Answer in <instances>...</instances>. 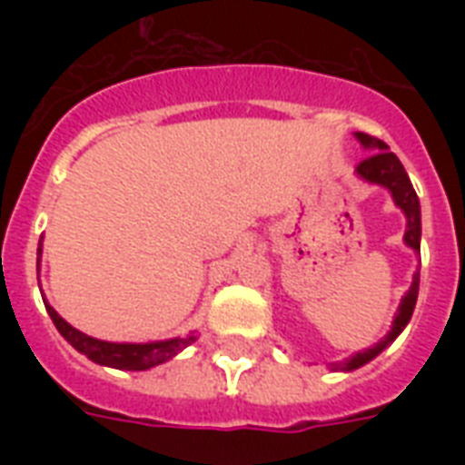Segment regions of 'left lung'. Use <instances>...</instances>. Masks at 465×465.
Segmentation results:
<instances>
[{
  "label": "left lung",
  "mask_w": 465,
  "mask_h": 465,
  "mask_svg": "<svg viewBox=\"0 0 465 465\" xmlns=\"http://www.w3.org/2000/svg\"><path fill=\"white\" fill-rule=\"evenodd\" d=\"M357 142H360L361 147L369 149V152H374V154L364 159L357 166L354 173L360 175L361 181L371 183V185H381L391 193L393 197V203L396 207H401V212L405 214V246L412 248L415 253H420V236H422V222H420V200L418 193L412 188L411 178L405 173L403 163L398 161V156L393 154L389 149V144L381 140H376V137H369L364 133H354ZM418 292H420V270L412 275V284L411 290L405 292V297L401 299V306L396 311V318H393V325H391V331L383 335L374 347H367V350H361V352L352 354V357H347L345 361H340L335 364V371H354V369L364 367L367 361H371L376 354H381L386 347L393 342V340L405 331V325L411 323L412 311H415V302H418Z\"/></svg>",
  "instance_id": "8db88e82"
}]
</instances>
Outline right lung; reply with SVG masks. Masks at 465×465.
Returning a JSON list of instances; mask_svg holds the SVG:
<instances>
[{
  "label": "right lung",
  "instance_id": "add662e5",
  "mask_svg": "<svg viewBox=\"0 0 465 465\" xmlns=\"http://www.w3.org/2000/svg\"><path fill=\"white\" fill-rule=\"evenodd\" d=\"M40 253H43V236L38 243V270H40ZM40 284V282H38ZM45 302V299H43ZM45 309L53 318L54 328L60 335L74 347L76 352L86 354L91 361H96L101 367L125 369V371H144V369L159 367L163 361L173 360L175 354L183 352L185 347L193 345L197 340L195 332H190L185 338H168L154 340V342H108V340L91 338L86 332L76 331L74 325H69L64 318L45 302Z\"/></svg>",
  "mask_w": 465,
  "mask_h": 465
}]
</instances>
